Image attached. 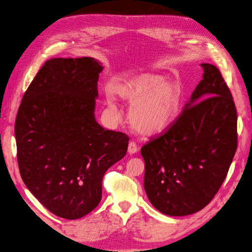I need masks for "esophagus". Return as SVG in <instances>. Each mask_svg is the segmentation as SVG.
Masks as SVG:
<instances>
[{
  "label": "esophagus",
  "mask_w": 252,
  "mask_h": 252,
  "mask_svg": "<svg viewBox=\"0 0 252 252\" xmlns=\"http://www.w3.org/2000/svg\"><path fill=\"white\" fill-rule=\"evenodd\" d=\"M139 150V148L136 146V143L133 142V141H130L128 143V148H127V152L129 155H133L135 153H137Z\"/></svg>",
  "instance_id": "1"
}]
</instances>
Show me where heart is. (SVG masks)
Wrapping results in <instances>:
<instances>
[{"instance_id":"heart-1","label":"heart","mask_w":252,"mask_h":252,"mask_svg":"<svg viewBox=\"0 0 252 252\" xmlns=\"http://www.w3.org/2000/svg\"><path fill=\"white\" fill-rule=\"evenodd\" d=\"M114 91L122 99L132 103L130 123L145 134H156L166 129L181 109V86L174 81H166V77L160 74H137L116 86ZM105 97L109 106L117 112L113 94L106 92Z\"/></svg>"}]
</instances>
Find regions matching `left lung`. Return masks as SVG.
<instances>
[{"mask_svg":"<svg viewBox=\"0 0 252 252\" xmlns=\"http://www.w3.org/2000/svg\"><path fill=\"white\" fill-rule=\"evenodd\" d=\"M202 80L170 127L140 150L145 187L161 213L185 217L205 207L226 177L237 148V115L220 69L201 63Z\"/></svg>","mask_w":252,"mask_h":252,"instance_id":"left-lung-1","label":"left lung"}]
</instances>
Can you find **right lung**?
<instances>
[{"mask_svg":"<svg viewBox=\"0 0 252 252\" xmlns=\"http://www.w3.org/2000/svg\"><path fill=\"white\" fill-rule=\"evenodd\" d=\"M101 63L51 59L26 91L15 134L23 182L48 210L81 219L101 199L105 171L126 154L128 136L94 118Z\"/></svg>","mask_w":252,"mask_h":252,"instance_id":"add662e5","label":"right lung"}]
</instances>
